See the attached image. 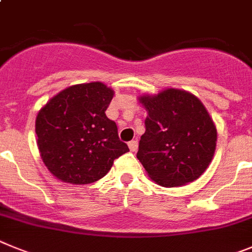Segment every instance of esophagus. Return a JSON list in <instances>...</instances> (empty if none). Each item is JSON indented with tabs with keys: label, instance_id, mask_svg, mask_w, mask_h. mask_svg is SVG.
Segmentation results:
<instances>
[{
	"label": "esophagus",
	"instance_id": "34e87169",
	"mask_svg": "<svg viewBox=\"0 0 252 252\" xmlns=\"http://www.w3.org/2000/svg\"><path fill=\"white\" fill-rule=\"evenodd\" d=\"M128 146H129V150L134 152V151L138 150V141H137V139H133V141L129 142Z\"/></svg>",
	"mask_w": 252,
	"mask_h": 252
}]
</instances>
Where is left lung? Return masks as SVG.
Returning a JSON list of instances; mask_svg holds the SVG:
<instances>
[{"label": "left lung", "instance_id": "1", "mask_svg": "<svg viewBox=\"0 0 252 252\" xmlns=\"http://www.w3.org/2000/svg\"><path fill=\"white\" fill-rule=\"evenodd\" d=\"M148 115L137 158L150 178L166 188L191 183L205 171L216 151L217 130L198 97L168 89L143 96Z\"/></svg>", "mask_w": 252, "mask_h": 252}]
</instances>
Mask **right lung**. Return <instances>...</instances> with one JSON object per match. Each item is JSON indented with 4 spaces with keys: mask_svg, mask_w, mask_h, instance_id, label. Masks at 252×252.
<instances>
[{
    "mask_svg": "<svg viewBox=\"0 0 252 252\" xmlns=\"http://www.w3.org/2000/svg\"><path fill=\"white\" fill-rule=\"evenodd\" d=\"M114 91L101 82L71 86L50 99L35 122L43 162L64 183L104 178L114 159L128 152L118 126L106 117Z\"/></svg>",
    "mask_w": 252,
    "mask_h": 252,
    "instance_id": "add662e5",
    "label": "right lung"
}]
</instances>
